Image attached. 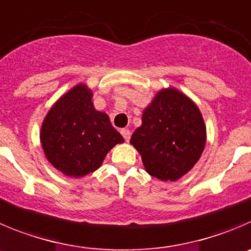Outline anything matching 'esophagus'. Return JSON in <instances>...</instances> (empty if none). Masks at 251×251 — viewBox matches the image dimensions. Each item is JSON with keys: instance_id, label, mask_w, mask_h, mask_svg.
Here are the masks:
<instances>
[{"instance_id": "1", "label": "esophagus", "mask_w": 251, "mask_h": 251, "mask_svg": "<svg viewBox=\"0 0 251 251\" xmlns=\"http://www.w3.org/2000/svg\"><path fill=\"white\" fill-rule=\"evenodd\" d=\"M120 132H121V135L124 136V139H125V141L128 142V140H130V137H131L130 130H127V128H121Z\"/></svg>"}]
</instances>
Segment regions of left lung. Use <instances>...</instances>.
I'll return each mask as SVG.
<instances>
[{"mask_svg":"<svg viewBox=\"0 0 251 251\" xmlns=\"http://www.w3.org/2000/svg\"><path fill=\"white\" fill-rule=\"evenodd\" d=\"M205 140V124L196 102L178 89L167 88L144 110L130 144L141 154L149 175L175 182L198 162Z\"/></svg>","mask_w":251,"mask_h":251,"instance_id":"8db88e82","label":"left lung"}]
</instances>
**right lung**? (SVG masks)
Listing matches in <instances>:
<instances>
[{"instance_id": "add662e5", "label": "right lung", "mask_w": 251, "mask_h": 251, "mask_svg": "<svg viewBox=\"0 0 251 251\" xmlns=\"http://www.w3.org/2000/svg\"><path fill=\"white\" fill-rule=\"evenodd\" d=\"M39 137L51 166L74 178L97 171L107 152L124 142L107 114L94 107L93 91L85 84L73 86L53 104Z\"/></svg>"}]
</instances>
